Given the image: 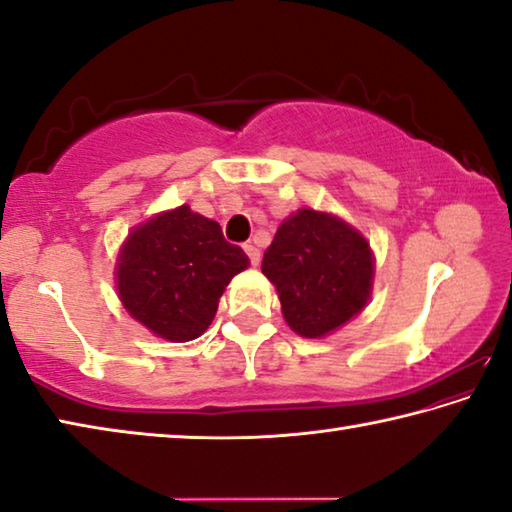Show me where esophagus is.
Returning <instances> with one entry per match:
<instances>
[{
  "label": "esophagus",
  "instance_id": "1",
  "mask_svg": "<svg viewBox=\"0 0 512 512\" xmlns=\"http://www.w3.org/2000/svg\"><path fill=\"white\" fill-rule=\"evenodd\" d=\"M244 250H246V255H248V259H250V264L257 266V264H259V257H262V255H259V248L253 246V244H246Z\"/></svg>",
  "mask_w": 512,
  "mask_h": 512
}]
</instances>
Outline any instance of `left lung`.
Masks as SVG:
<instances>
[{"mask_svg": "<svg viewBox=\"0 0 512 512\" xmlns=\"http://www.w3.org/2000/svg\"><path fill=\"white\" fill-rule=\"evenodd\" d=\"M289 327L318 339L366 307L375 262L368 241L332 214L298 210L275 232L262 262Z\"/></svg>", "mask_w": 512, "mask_h": 512, "instance_id": "8db88e82", "label": "left lung"}]
</instances>
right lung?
Returning a JSON list of instances; mask_svg holds the SVG:
<instances>
[{"mask_svg":"<svg viewBox=\"0 0 512 512\" xmlns=\"http://www.w3.org/2000/svg\"><path fill=\"white\" fill-rule=\"evenodd\" d=\"M246 266V253L223 239L219 223L180 205L128 235L117 291L153 334L185 343L205 332L225 287Z\"/></svg>","mask_w":512,"mask_h":512,"instance_id":"obj_1","label":"right lung"}]
</instances>
